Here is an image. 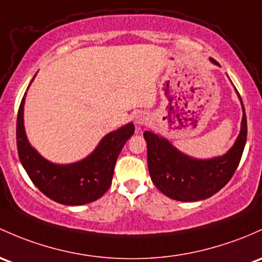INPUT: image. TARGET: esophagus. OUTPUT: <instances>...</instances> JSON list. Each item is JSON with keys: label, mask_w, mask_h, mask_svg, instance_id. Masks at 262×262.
<instances>
[{"label": "esophagus", "mask_w": 262, "mask_h": 262, "mask_svg": "<svg viewBox=\"0 0 262 262\" xmlns=\"http://www.w3.org/2000/svg\"><path fill=\"white\" fill-rule=\"evenodd\" d=\"M134 120H136V124H138V125H144L148 122V115L144 112H139L134 117Z\"/></svg>", "instance_id": "34e87169"}]
</instances>
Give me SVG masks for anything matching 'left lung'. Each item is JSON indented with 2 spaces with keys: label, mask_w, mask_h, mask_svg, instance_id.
I'll return each mask as SVG.
<instances>
[{
  "label": "left lung",
  "mask_w": 262,
  "mask_h": 262,
  "mask_svg": "<svg viewBox=\"0 0 262 262\" xmlns=\"http://www.w3.org/2000/svg\"><path fill=\"white\" fill-rule=\"evenodd\" d=\"M213 64L219 65L214 59ZM242 115L241 132L233 147L219 158L200 161L178 152L166 139L144 132L148 169L157 188L167 197L183 202L206 200L224 188L237 169L247 138L246 114Z\"/></svg>",
  "instance_id": "obj_1"
}]
</instances>
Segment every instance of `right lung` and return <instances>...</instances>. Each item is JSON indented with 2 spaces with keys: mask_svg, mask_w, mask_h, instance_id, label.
<instances>
[{
  "mask_svg": "<svg viewBox=\"0 0 262 262\" xmlns=\"http://www.w3.org/2000/svg\"><path fill=\"white\" fill-rule=\"evenodd\" d=\"M25 95L18 108L16 143L22 166L32 183L45 196L61 205L80 206L100 198L112 184L115 162L134 133L133 124L106 134L84 161L66 166L54 164L43 159L27 142L24 129Z\"/></svg>",
  "mask_w": 262,
  "mask_h": 262,
  "instance_id": "obj_1",
  "label": "right lung"
}]
</instances>
